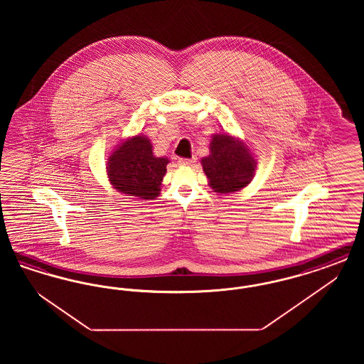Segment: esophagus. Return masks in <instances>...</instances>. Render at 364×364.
<instances>
[{"instance_id": "obj_1", "label": "esophagus", "mask_w": 364, "mask_h": 364, "mask_svg": "<svg viewBox=\"0 0 364 364\" xmlns=\"http://www.w3.org/2000/svg\"><path fill=\"white\" fill-rule=\"evenodd\" d=\"M193 162H196L195 156H192V158H180L178 159V164L183 165V166H188V165H192Z\"/></svg>"}]
</instances>
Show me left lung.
Returning <instances> with one entry per match:
<instances>
[{"instance_id": "obj_1", "label": "left lung", "mask_w": 364, "mask_h": 364, "mask_svg": "<svg viewBox=\"0 0 364 364\" xmlns=\"http://www.w3.org/2000/svg\"><path fill=\"white\" fill-rule=\"evenodd\" d=\"M210 153L202 159V166L215 192H236L251 181L257 164L242 141L217 134L210 143Z\"/></svg>"}]
</instances>
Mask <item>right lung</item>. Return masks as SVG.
Masks as SVG:
<instances>
[{
	"mask_svg": "<svg viewBox=\"0 0 364 364\" xmlns=\"http://www.w3.org/2000/svg\"><path fill=\"white\" fill-rule=\"evenodd\" d=\"M168 158L153 156V146L144 136L122 143L109 156L107 174L114 188L139 199H154L166 173Z\"/></svg>",
	"mask_w": 364,
	"mask_h": 364,
	"instance_id": "add662e5",
	"label": "right lung"
}]
</instances>
